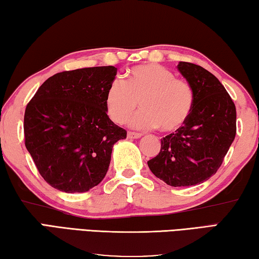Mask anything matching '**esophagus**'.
I'll list each match as a JSON object with an SVG mask.
<instances>
[{"label": "esophagus", "mask_w": 259, "mask_h": 259, "mask_svg": "<svg viewBox=\"0 0 259 259\" xmlns=\"http://www.w3.org/2000/svg\"><path fill=\"white\" fill-rule=\"evenodd\" d=\"M142 137L141 133H137V132H128L127 133V138L128 139H140Z\"/></svg>", "instance_id": "1"}]
</instances>
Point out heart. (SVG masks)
I'll return each mask as SVG.
<instances>
[{
  "label": "heart",
  "mask_w": 259,
  "mask_h": 259,
  "mask_svg": "<svg viewBox=\"0 0 259 259\" xmlns=\"http://www.w3.org/2000/svg\"><path fill=\"white\" fill-rule=\"evenodd\" d=\"M139 101L143 110L131 119V125L140 130L159 126L164 132H174L191 116L194 93L187 80L175 78L165 67L141 65L127 71L126 81L116 78L109 84L104 107L112 121L122 124Z\"/></svg>",
  "instance_id": "heart-1"
}]
</instances>
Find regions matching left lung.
Segmentation results:
<instances>
[{"instance_id": "8db88e82", "label": "left lung", "mask_w": 259, "mask_h": 259, "mask_svg": "<svg viewBox=\"0 0 259 259\" xmlns=\"http://www.w3.org/2000/svg\"><path fill=\"white\" fill-rule=\"evenodd\" d=\"M181 74L191 85L194 104L185 124L161 139L150 170L170 187H191L220 168L237 133L234 102L221 81L201 66L181 61Z\"/></svg>"}]
</instances>
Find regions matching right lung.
<instances>
[{
    "mask_svg": "<svg viewBox=\"0 0 259 259\" xmlns=\"http://www.w3.org/2000/svg\"><path fill=\"white\" fill-rule=\"evenodd\" d=\"M113 66L62 71L48 78L27 104L25 146L52 188L86 192L106 176L112 147L127 132L107 115L104 95Z\"/></svg>",
    "mask_w": 259,
    "mask_h": 259,
    "instance_id": "obj_1",
    "label": "right lung"
}]
</instances>
